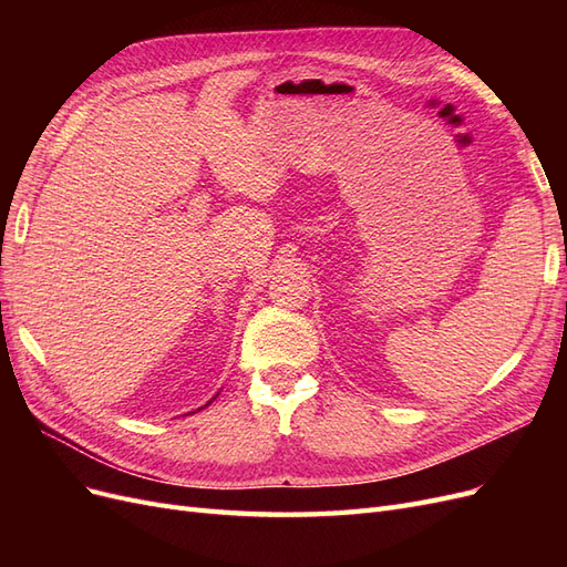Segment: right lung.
Wrapping results in <instances>:
<instances>
[{
	"label": "right lung",
	"mask_w": 567,
	"mask_h": 567,
	"mask_svg": "<svg viewBox=\"0 0 567 567\" xmlns=\"http://www.w3.org/2000/svg\"><path fill=\"white\" fill-rule=\"evenodd\" d=\"M213 400H215V398H213ZM213 400H210V402H213ZM210 402H208V404H210ZM208 404H205V406H208ZM200 409H203V406H200ZM200 409H198V411H200Z\"/></svg>",
	"instance_id": "add662e5"
}]
</instances>
